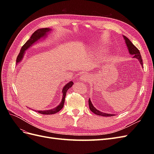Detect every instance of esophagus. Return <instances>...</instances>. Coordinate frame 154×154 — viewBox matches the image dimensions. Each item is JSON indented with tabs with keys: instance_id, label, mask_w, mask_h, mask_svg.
I'll return each instance as SVG.
<instances>
[{
	"instance_id": "34e87169",
	"label": "esophagus",
	"mask_w": 154,
	"mask_h": 154,
	"mask_svg": "<svg viewBox=\"0 0 154 154\" xmlns=\"http://www.w3.org/2000/svg\"><path fill=\"white\" fill-rule=\"evenodd\" d=\"M80 80H82V81H84V82H86L87 80V76L86 75H85V74H83V75H82L80 77Z\"/></svg>"
}]
</instances>
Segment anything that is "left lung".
<instances>
[{
	"label": "left lung",
	"instance_id": "left-lung-1",
	"mask_svg": "<svg viewBox=\"0 0 154 154\" xmlns=\"http://www.w3.org/2000/svg\"><path fill=\"white\" fill-rule=\"evenodd\" d=\"M125 40V42L127 44V46L128 47V51H129V53L130 54L133 56L134 58H137L139 62H140L141 66H143V60L141 58V55L140 52H139V49L135 46L132 42L131 41H130L127 37H126L125 36H123ZM88 105H89V109L93 113H94L96 115H98V116H105V117H108V116H114V114H106V113H104V112H101L97 110L95 107L93 106L92 103H91V101L89 99L88 100Z\"/></svg>",
	"mask_w": 154,
	"mask_h": 154
}]
</instances>
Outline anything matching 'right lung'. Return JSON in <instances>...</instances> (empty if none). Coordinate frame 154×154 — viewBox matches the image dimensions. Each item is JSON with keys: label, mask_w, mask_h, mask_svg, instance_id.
<instances>
[{"label": "right lung", "mask_w": 154, "mask_h": 154, "mask_svg": "<svg viewBox=\"0 0 154 154\" xmlns=\"http://www.w3.org/2000/svg\"><path fill=\"white\" fill-rule=\"evenodd\" d=\"M49 31H51V29L49 28H42V29H37L36 31H35L32 35H31V36L30 37V38L27 40L26 42L24 44V45L22 46L21 50L20 51V53L18 54V57L17 58V63H18L19 62L20 60L22 59L23 57H24V54L25 53V51L29 48V47L33 44L36 41H37L38 40H39L40 38H42V36H46L47 35V32H49ZM73 85V82H71L68 83L65 86L62 90V93H63V97L61 103L56 108L53 109H51V110H43V111H38V112L42 114H47V115H49V114H53L58 112L60 110H61L64 105V102H65V98H66V93L67 91H68V89H69L70 87H72ZM37 112V111H36Z\"/></svg>", "instance_id": "right-lung-1"}]
</instances>
